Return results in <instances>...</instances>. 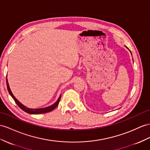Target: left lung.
I'll list each match as a JSON object with an SVG mask.
<instances>
[{
    "instance_id": "left-lung-1",
    "label": "left lung",
    "mask_w": 150,
    "mask_h": 150,
    "mask_svg": "<svg viewBox=\"0 0 150 150\" xmlns=\"http://www.w3.org/2000/svg\"><path fill=\"white\" fill-rule=\"evenodd\" d=\"M125 47H126V48H127V49H129V48H128V47H127V46H125ZM129 51H130V53H131V51H130V50H129ZM131 54H132V53H131Z\"/></svg>"
}]
</instances>
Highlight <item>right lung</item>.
Wrapping results in <instances>:
<instances>
[{
	"mask_svg": "<svg viewBox=\"0 0 150 150\" xmlns=\"http://www.w3.org/2000/svg\"><path fill=\"white\" fill-rule=\"evenodd\" d=\"M6 83H7V90H8V92L9 94L11 96V97L13 98V99L14 100V101L16 102V104L18 105V106L20 108L23 110L24 112L30 113V114H41V113H47L49 112H51L54 109H55L56 107L57 106V105H59V103L60 101V99L61 97V95L59 96V97L58 98V99L54 103L53 105L47 106V107H45V108H29L28 107H26L25 106H24L23 104L19 101L18 99L14 97V96L12 92H11L10 87L9 86V83H8V80H7V79L6 77Z\"/></svg>",
	"mask_w": 150,
	"mask_h": 150,
	"instance_id": "right-lung-1",
	"label": "right lung"
}]
</instances>
